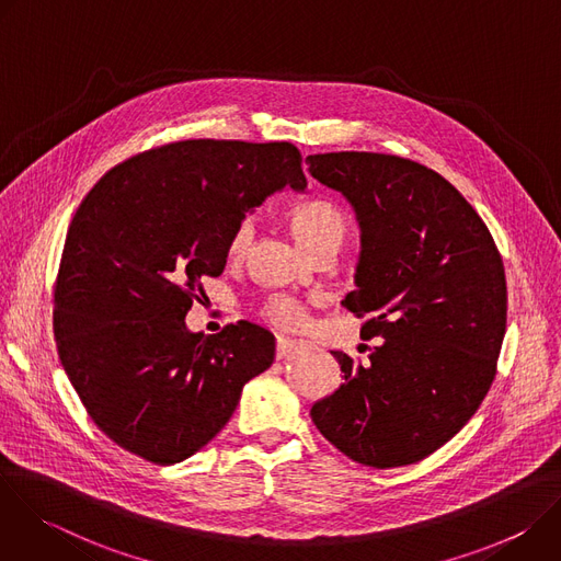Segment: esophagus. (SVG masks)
<instances>
[{
  "mask_svg": "<svg viewBox=\"0 0 561 561\" xmlns=\"http://www.w3.org/2000/svg\"><path fill=\"white\" fill-rule=\"evenodd\" d=\"M297 346H299V342H295V340L277 337V351H275L277 359H286L290 353H295V351H297Z\"/></svg>",
  "mask_w": 561,
  "mask_h": 561,
  "instance_id": "34e87169",
  "label": "esophagus"
}]
</instances>
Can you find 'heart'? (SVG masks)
Listing matches in <instances>:
<instances>
[{
  "label": "heart",
  "mask_w": 561,
  "mask_h": 561,
  "mask_svg": "<svg viewBox=\"0 0 561 561\" xmlns=\"http://www.w3.org/2000/svg\"><path fill=\"white\" fill-rule=\"evenodd\" d=\"M288 221L295 232V237L308 249L312 255H319L324 251L337 253L351 234V219L346 210L333 202L331 197H306L290 206ZM255 239V221L251 217L239 219L228 237V257L242 260L253 247ZM260 314L268 324L284 329V331H297L306 324L308 308L301 299L293 295H271L262 308Z\"/></svg>",
  "instance_id": "1"
}]
</instances>
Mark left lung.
<instances>
[{
  "instance_id": "8db88e82",
  "label": "left lung",
  "mask_w": 561,
  "mask_h": 561,
  "mask_svg": "<svg viewBox=\"0 0 561 561\" xmlns=\"http://www.w3.org/2000/svg\"><path fill=\"white\" fill-rule=\"evenodd\" d=\"M306 164L355 206L362 257L342 306L364 319V340L381 337L366 362L333 351L344 383L310 417L357 463H415L463 428L495 379L502 255L463 195L413 159L342 150Z\"/></svg>"
}]
</instances>
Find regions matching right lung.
<instances>
[{
  "mask_svg": "<svg viewBox=\"0 0 561 561\" xmlns=\"http://www.w3.org/2000/svg\"><path fill=\"white\" fill-rule=\"evenodd\" d=\"M286 184L306 186L290 141L184 139L126 159L79 204L53 331L87 413L124 450L162 466L195 455L273 364L266 329L202 335L184 317L224 273L234 224Z\"/></svg>",
  "mask_w": 561,
  "mask_h": 561,
  "instance_id": "add662e5",
  "label": "right lung"
}]
</instances>
